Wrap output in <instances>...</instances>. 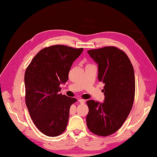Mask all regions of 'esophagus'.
<instances>
[{
  "label": "esophagus",
  "instance_id": "34e87169",
  "mask_svg": "<svg viewBox=\"0 0 157 157\" xmlns=\"http://www.w3.org/2000/svg\"><path fill=\"white\" fill-rule=\"evenodd\" d=\"M78 101H79V103H81V104H84V103L85 102V100H84V99H79L78 100Z\"/></svg>",
  "mask_w": 157,
  "mask_h": 157
}]
</instances>
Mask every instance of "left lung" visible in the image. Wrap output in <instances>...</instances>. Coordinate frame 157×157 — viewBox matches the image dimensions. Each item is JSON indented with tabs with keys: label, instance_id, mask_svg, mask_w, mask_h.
<instances>
[{
	"label": "left lung",
	"instance_id": "left-lung-1",
	"mask_svg": "<svg viewBox=\"0 0 157 157\" xmlns=\"http://www.w3.org/2000/svg\"><path fill=\"white\" fill-rule=\"evenodd\" d=\"M98 63L99 82L105 102H86L89 111L86 123L90 131L97 136H108L120 129L132 109L135 96L134 70L128 55L115 46H105L88 51Z\"/></svg>",
	"mask_w": 157,
	"mask_h": 157
}]
</instances>
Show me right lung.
I'll return each mask as SVG.
<instances>
[{
  "label": "right lung",
  "mask_w": 157,
  "mask_h": 157,
  "mask_svg": "<svg viewBox=\"0 0 157 157\" xmlns=\"http://www.w3.org/2000/svg\"><path fill=\"white\" fill-rule=\"evenodd\" d=\"M83 50L61 44L46 47L25 70V104L33 123L46 136H58L67 128L70 106L77 99L60 94V84L68 80L73 62Z\"/></svg>",
  "instance_id": "1"
}]
</instances>
